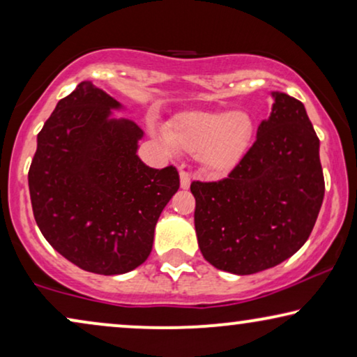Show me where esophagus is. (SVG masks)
Masks as SVG:
<instances>
[{
    "label": "esophagus",
    "mask_w": 357,
    "mask_h": 357,
    "mask_svg": "<svg viewBox=\"0 0 357 357\" xmlns=\"http://www.w3.org/2000/svg\"><path fill=\"white\" fill-rule=\"evenodd\" d=\"M190 182H192V177H190V174L187 172V170H180V187H182L183 190L190 188Z\"/></svg>",
    "instance_id": "1"
}]
</instances>
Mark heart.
Masks as SVG:
<instances>
[{
	"instance_id": "heart-1",
	"label": "heart",
	"mask_w": 357,
	"mask_h": 357,
	"mask_svg": "<svg viewBox=\"0 0 357 357\" xmlns=\"http://www.w3.org/2000/svg\"><path fill=\"white\" fill-rule=\"evenodd\" d=\"M164 133L174 148L198 153L206 172L222 175L245 155L253 138V121L245 112L192 110L175 115Z\"/></svg>"
}]
</instances>
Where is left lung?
<instances>
[{
    "label": "left lung",
    "instance_id": "1",
    "mask_svg": "<svg viewBox=\"0 0 357 357\" xmlns=\"http://www.w3.org/2000/svg\"><path fill=\"white\" fill-rule=\"evenodd\" d=\"M275 104L257 139L226 178L192 182L204 260L234 275L280 265L309 238L325 195L320 141L301 100Z\"/></svg>",
    "mask_w": 357,
    "mask_h": 357
}]
</instances>
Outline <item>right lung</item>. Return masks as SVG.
<instances>
[{"mask_svg": "<svg viewBox=\"0 0 357 357\" xmlns=\"http://www.w3.org/2000/svg\"><path fill=\"white\" fill-rule=\"evenodd\" d=\"M120 102L84 81L58 102L29 169L36 222L55 250L97 275H123L153 250L158 219L177 193L174 165L138 158L143 130L112 119Z\"/></svg>", "mask_w": 357, "mask_h": 357, "instance_id": "add662e5", "label": "right lung"}]
</instances>
